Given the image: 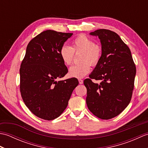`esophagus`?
<instances>
[{"instance_id": "1", "label": "esophagus", "mask_w": 148, "mask_h": 148, "mask_svg": "<svg viewBox=\"0 0 148 148\" xmlns=\"http://www.w3.org/2000/svg\"><path fill=\"white\" fill-rule=\"evenodd\" d=\"M78 81H79V83L80 84H83V80L79 79H78Z\"/></svg>"}]
</instances>
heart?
Returning a JSON list of instances; mask_svg holds the SVG:
<instances>
[{
  "label": "heart",
  "instance_id": "obj_1",
  "mask_svg": "<svg viewBox=\"0 0 148 148\" xmlns=\"http://www.w3.org/2000/svg\"><path fill=\"white\" fill-rule=\"evenodd\" d=\"M83 52L81 62L82 64L72 65L69 70V75L72 77L83 78L90 71V65L95 66L101 58L102 51L100 46L85 35L76 37L72 42V48L63 46L60 50V55L64 64L71 65L74 59V53Z\"/></svg>",
  "mask_w": 148,
  "mask_h": 148
}]
</instances>
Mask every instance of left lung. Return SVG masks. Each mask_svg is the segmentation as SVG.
<instances>
[{
    "label": "left lung",
    "mask_w": 148,
    "mask_h": 148,
    "mask_svg": "<svg viewBox=\"0 0 148 148\" xmlns=\"http://www.w3.org/2000/svg\"><path fill=\"white\" fill-rule=\"evenodd\" d=\"M90 34L99 37L102 54L90 79L84 81L87 89L86 104L97 117L109 119L120 114L129 104L136 67L129 48L117 34L99 29ZM92 79L101 82L94 84Z\"/></svg>",
    "instance_id": "left-lung-1"
}]
</instances>
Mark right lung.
<instances>
[{
	"label": "right lung",
	"mask_w": 148,
	"mask_h": 148,
	"mask_svg": "<svg viewBox=\"0 0 148 148\" xmlns=\"http://www.w3.org/2000/svg\"><path fill=\"white\" fill-rule=\"evenodd\" d=\"M72 34L44 31L28 44L21 62L20 88L22 99L34 115L45 120H53L61 115L79 84L74 77L56 81L68 72L60 50Z\"/></svg>",
	"instance_id": "obj_1"
}]
</instances>
